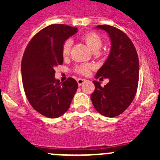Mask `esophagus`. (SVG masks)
<instances>
[{
	"mask_svg": "<svg viewBox=\"0 0 160 160\" xmlns=\"http://www.w3.org/2000/svg\"><path fill=\"white\" fill-rule=\"evenodd\" d=\"M87 81L86 79H82V78H78L77 79V82H78V84L79 87H81L82 85L85 82Z\"/></svg>",
	"mask_w": 160,
	"mask_h": 160,
	"instance_id": "esophagus-1",
	"label": "esophagus"
}]
</instances>
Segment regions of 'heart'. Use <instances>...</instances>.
<instances>
[{"label": "heart", "mask_w": 160, "mask_h": 160, "mask_svg": "<svg viewBox=\"0 0 160 160\" xmlns=\"http://www.w3.org/2000/svg\"><path fill=\"white\" fill-rule=\"evenodd\" d=\"M82 40L87 43V46L92 49L93 51H98V49H101L102 46V39L98 34L94 32H87L86 34L82 36ZM72 46V41L70 39H67L65 41L62 48V53L64 58L68 57L70 55V49ZM94 66L91 64H87V63H82L79 64L75 66L74 71L77 73H79L81 75H87L92 70Z\"/></svg>", "instance_id": "1"}]
</instances>
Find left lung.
Returning <instances> with one entry per match:
<instances>
[{
	"label": "left lung",
	"instance_id": "left-lung-1",
	"mask_svg": "<svg viewBox=\"0 0 160 160\" xmlns=\"http://www.w3.org/2000/svg\"><path fill=\"white\" fill-rule=\"evenodd\" d=\"M109 33L111 53L95 78H109L101 87L93 81L95 89L90 98L96 111L109 118L118 116L128 108L136 95L139 63L137 51L131 40L122 30L108 25H98Z\"/></svg>",
	"mask_w": 160,
	"mask_h": 160
}]
</instances>
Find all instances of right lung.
I'll list each match as a JSON object with an SVG mask.
<instances>
[{
    "label": "right lung",
    "mask_w": 160,
    "mask_h": 160,
    "mask_svg": "<svg viewBox=\"0 0 160 160\" xmlns=\"http://www.w3.org/2000/svg\"><path fill=\"white\" fill-rule=\"evenodd\" d=\"M77 28L54 24L44 28L29 42L22 61V78L28 101L35 111L55 118L68 111L77 91L75 79L63 83L54 78L56 66L63 63L62 48Z\"/></svg>",
    "instance_id": "add662e5"
}]
</instances>
